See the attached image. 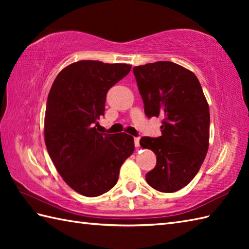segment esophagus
Wrapping results in <instances>:
<instances>
[{
  "instance_id": "obj_1",
  "label": "esophagus",
  "mask_w": 249,
  "mask_h": 249,
  "mask_svg": "<svg viewBox=\"0 0 249 249\" xmlns=\"http://www.w3.org/2000/svg\"><path fill=\"white\" fill-rule=\"evenodd\" d=\"M134 141H135V146L139 147V145H140V138H139V137H135Z\"/></svg>"
}]
</instances>
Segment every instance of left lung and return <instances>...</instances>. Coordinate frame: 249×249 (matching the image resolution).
Returning a JSON list of instances; mask_svg holds the SVG:
<instances>
[{"label": "left lung", "instance_id": "8db88e82", "mask_svg": "<svg viewBox=\"0 0 249 249\" xmlns=\"http://www.w3.org/2000/svg\"><path fill=\"white\" fill-rule=\"evenodd\" d=\"M133 71L147 118L163 116L161 136L140 140L157 160L145 179L158 192H178L198 173L208 152V102L195 73L176 63H149Z\"/></svg>", "mask_w": 249, "mask_h": 249}]
</instances>
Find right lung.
I'll list each match as a JSON object with an SVG mask.
<instances>
[{"mask_svg":"<svg viewBox=\"0 0 249 249\" xmlns=\"http://www.w3.org/2000/svg\"><path fill=\"white\" fill-rule=\"evenodd\" d=\"M128 64L79 61L52 84L45 114V143L68 186L86 197L107 193L135 150L134 138L96 130L107 92L130 71Z\"/></svg>","mask_w":249,"mask_h":249,"instance_id":"obj_1","label":"right lung"}]
</instances>
